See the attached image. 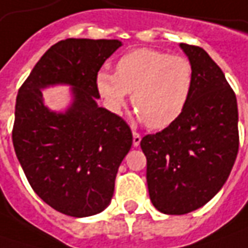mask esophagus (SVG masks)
<instances>
[{"mask_svg": "<svg viewBox=\"0 0 248 248\" xmlns=\"http://www.w3.org/2000/svg\"><path fill=\"white\" fill-rule=\"evenodd\" d=\"M140 140H142V137L139 135L138 132H134V134H132V145H134L135 148H138Z\"/></svg>", "mask_w": 248, "mask_h": 248, "instance_id": "34e87169", "label": "esophagus"}]
</instances>
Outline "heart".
<instances>
[{"label":"heart","mask_w":248,"mask_h":248,"mask_svg":"<svg viewBox=\"0 0 248 248\" xmlns=\"http://www.w3.org/2000/svg\"><path fill=\"white\" fill-rule=\"evenodd\" d=\"M95 87L106 108L120 113L128 93L137 117L152 129H164L181 119L187 108L195 72L182 55H168L152 48H138L123 55L114 73L99 70Z\"/></svg>","instance_id":"b5f03b06"}]
</instances>
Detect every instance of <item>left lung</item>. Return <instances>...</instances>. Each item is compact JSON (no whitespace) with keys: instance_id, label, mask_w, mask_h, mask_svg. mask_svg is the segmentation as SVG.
<instances>
[{"instance_id":"obj_1","label":"left lung","mask_w":248,"mask_h":248,"mask_svg":"<svg viewBox=\"0 0 248 248\" xmlns=\"http://www.w3.org/2000/svg\"><path fill=\"white\" fill-rule=\"evenodd\" d=\"M195 72L187 108L172 125L140 140L149 196L160 213L182 215L225 185L239 150L236 95L203 48L179 44Z\"/></svg>"}]
</instances>
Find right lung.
<instances>
[{
  "instance_id": "obj_1",
  "label": "right lung",
  "mask_w": 248,
  "mask_h": 248,
  "mask_svg": "<svg viewBox=\"0 0 248 248\" xmlns=\"http://www.w3.org/2000/svg\"><path fill=\"white\" fill-rule=\"evenodd\" d=\"M123 45L119 40L69 38L52 45L20 87L12 140L33 190L62 214L82 218L111 202L114 181L132 145L128 124L98 105L95 76ZM67 85L71 103L56 112L42 91Z\"/></svg>"
}]
</instances>
